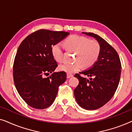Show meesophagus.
<instances>
[{"mask_svg": "<svg viewBox=\"0 0 132 132\" xmlns=\"http://www.w3.org/2000/svg\"><path fill=\"white\" fill-rule=\"evenodd\" d=\"M73 76V75H71V74H67V77L68 79H69V78H70V77H71Z\"/></svg>", "mask_w": 132, "mask_h": 132, "instance_id": "obj_1", "label": "esophagus"}]
</instances>
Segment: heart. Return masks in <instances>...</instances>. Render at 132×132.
<instances>
[{
    "instance_id": "b5f03b06",
    "label": "heart",
    "mask_w": 132,
    "mask_h": 132,
    "mask_svg": "<svg viewBox=\"0 0 132 132\" xmlns=\"http://www.w3.org/2000/svg\"><path fill=\"white\" fill-rule=\"evenodd\" d=\"M64 44L68 50L76 52L73 63H64L59 66L60 71L68 74L79 71L83 67H90L95 64L100 53V46L95 39L77 35L70 36ZM52 54L57 62H62L63 59V47L61 43H56L52 47Z\"/></svg>"
}]
</instances>
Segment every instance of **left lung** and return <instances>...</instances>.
Returning <instances> with one entry per match:
<instances>
[{"instance_id": "1", "label": "left lung", "mask_w": 132, "mask_h": 132, "mask_svg": "<svg viewBox=\"0 0 132 132\" xmlns=\"http://www.w3.org/2000/svg\"><path fill=\"white\" fill-rule=\"evenodd\" d=\"M82 34L94 38L98 41L100 53L93 66L79 73L89 78L79 74L75 75L79 83L74 94L81 108L95 110L107 103L114 95L120 82L121 64L116 50L103 38L90 32Z\"/></svg>"}]
</instances>
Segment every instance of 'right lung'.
<instances>
[{"mask_svg": "<svg viewBox=\"0 0 132 132\" xmlns=\"http://www.w3.org/2000/svg\"><path fill=\"white\" fill-rule=\"evenodd\" d=\"M68 35L69 32L41 29L28 36L18 48L13 65L14 84L30 107H49L55 100L59 85L65 82V72L54 71L57 64L52 47ZM50 73H52L50 77H45Z\"/></svg>", "mask_w": 132, "mask_h": 132, "instance_id": "1", "label": "right lung"}]
</instances>
